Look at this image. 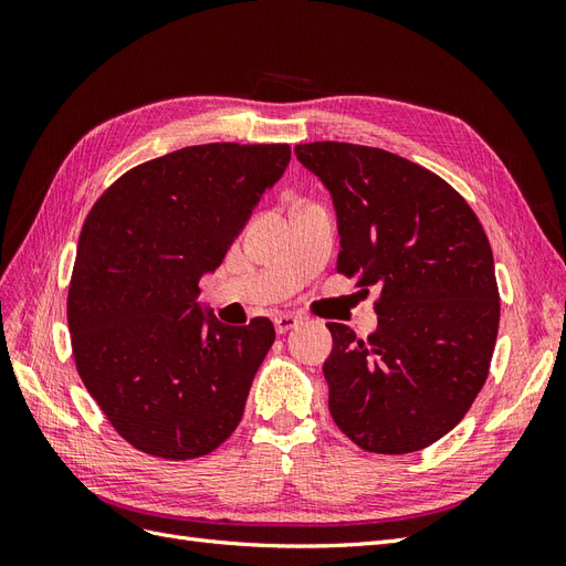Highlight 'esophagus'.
<instances>
[{
	"label": "esophagus",
	"mask_w": 566,
	"mask_h": 566,
	"mask_svg": "<svg viewBox=\"0 0 566 566\" xmlns=\"http://www.w3.org/2000/svg\"><path fill=\"white\" fill-rule=\"evenodd\" d=\"M300 323H302V318H300V316H295V314H279V316H276V321H273V325H276V333H279V335H283V333H287V331H293V328H297Z\"/></svg>",
	"instance_id": "34e87169"
}]
</instances>
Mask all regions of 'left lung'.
<instances>
[{
    "mask_svg": "<svg viewBox=\"0 0 566 566\" xmlns=\"http://www.w3.org/2000/svg\"><path fill=\"white\" fill-rule=\"evenodd\" d=\"M295 156L333 198L337 271L380 293L366 339L328 323L331 416L364 451H420L486 382L501 321L489 238L447 181L389 150L314 142Z\"/></svg>",
    "mask_w": 566,
    "mask_h": 566,
    "instance_id": "1",
    "label": "left lung"
}]
</instances>
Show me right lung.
<instances>
[{"label": "right lung", "instance_id": "obj_1", "mask_svg": "<svg viewBox=\"0 0 566 566\" xmlns=\"http://www.w3.org/2000/svg\"><path fill=\"white\" fill-rule=\"evenodd\" d=\"M290 163L287 144H205L119 177L84 221L67 293L80 378L119 437L188 460L243 418L276 331L227 325L198 302Z\"/></svg>", "mask_w": 566, "mask_h": 566}]
</instances>
